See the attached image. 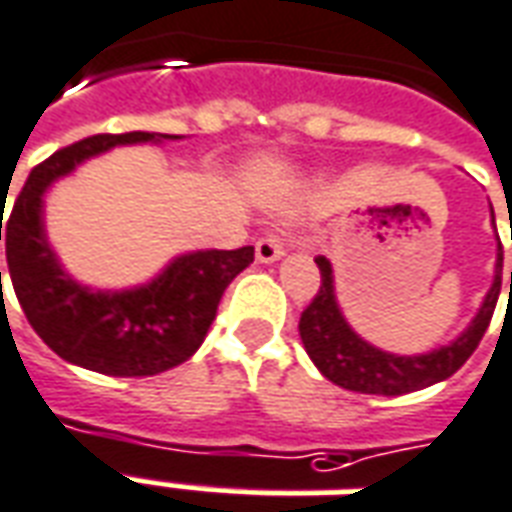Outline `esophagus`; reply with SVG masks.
Wrapping results in <instances>:
<instances>
[{
  "label": "esophagus",
  "mask_w": 512,
  "mask_h": 512,
  "mask_svg": "<svg viewBox=\"0 0 512 512\" xmlns=\"http://www.w3.org/2000/svg\"><path fill=\"white\" fill-rule=\"evenodd\" d=\"M255 255L260 263H274V260H280V257L285 255V244H282L280 235H274V232L263 235L255 244Z\"/></svg>",
  "instance_id": "34e87169"
}]
</instances>
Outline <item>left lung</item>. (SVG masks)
<instances>
[{"label": "left lung", "instance_id": "left-lung-1", "mask_svg": "<svg viewBox=\"0 0 512 512\" xmlns=\"http://www.w3.org/2000/svg\"><path fill=\"white\" fill-rule=\"evenodd\" d=\"M502 260L505 257H502V244H499L491 291L485 293L480 313L455 341L441 349H432L427 355H391V352H382L377 346L363 341L349 327V321L343 318L338 299H335L332 263L327 257L318 255L316 266L321 271V285H318L313 302L305 307V313L299 318V335H302L307 355L327 380L341 385L346 391L402 396V393L430 388L435 382L452 377L480 346L482 335L491 324L493 307L499 302V291H502Z\"/></svg>", "mask_w": 512, "mask_h": 512}]
</instances>
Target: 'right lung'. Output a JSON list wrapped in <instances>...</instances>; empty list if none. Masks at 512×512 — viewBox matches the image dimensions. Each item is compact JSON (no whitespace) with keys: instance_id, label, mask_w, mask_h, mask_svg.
<instances>
[{"instance_id":"right-lung-1","label":"right lung","mask_w":512,"mask_h":512,"mask_svg":"<svg viewBox=\"0 0 512 512\" xmlns=\"http://www.w3.org/2000/svg\"><path fill=\"white\" fill-rule=\"evenodd\" d=\"M163 138L177 135L82 138L35 166L5 227L0 216L10 282L32 330L63 360L110 377H152L185 363L205 341L221 293L255 260V246L188 252L174 257L152 282L127 291H94L63 271L44 230L49 185L113 146Z\"/></svg>"}]
</instances>
